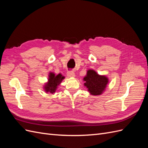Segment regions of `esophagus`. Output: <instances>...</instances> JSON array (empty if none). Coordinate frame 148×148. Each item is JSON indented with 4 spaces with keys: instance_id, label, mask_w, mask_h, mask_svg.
Segmentation results:
<instances>
[{
    "instance_id": "1",
    "label": "esophagus",
    "mask_w": 148,
    "mask_h": 148,
    "mask_svg": "<svg viewBox=\"0 0 148 148\" xmlns=\"http://www.w3.org/2000/svg\"><path fill=\"white\" fill-rule=\"evenodd\" d=\"M67 77H70V78L75 77V73L72 71H69V72H67Z\"/></svg>"
}]
</instances>
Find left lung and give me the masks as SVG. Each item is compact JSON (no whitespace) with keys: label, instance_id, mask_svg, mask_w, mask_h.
I'll return each instance as SVG.
<instances>
[{"label":"left lung","instance_id":"left-lung-1","mask_svg":"<svg viewBox=\"0 0 148 148\" xmlns=\"http://www.w3.org/2000/svg\"><path fill=\"white\" fill-rule=\"evenodd\" d=\"M84 86L93 96H99L105 91L109 79L105 75H100L94 70L89 69L87 71L86 75L83 78Z\"/></svg>","mask_w":148,"mask_h":148}]
</instances>
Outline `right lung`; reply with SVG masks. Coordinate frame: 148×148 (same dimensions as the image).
Segmentation results:
<instances>
[{"instance_id":"obj_1","label":"right lung","mask_w":148,"mask_h":148,"mask_svg":"<svg viewBox=\"0 0 148 148\" xmlns=\"http://www.w3.org/2000/svg\"><path fill=\"white\" fill-rule=\"evenodd\" d=\"M65 77H64L61 73L56 75L54 73L50 72L49 74L48 81L43 86L44 90L46 91V92H49L50 93L53 94L56 91L58 86L61 83L62 80Z\"/></svg>"}]
</instances>
